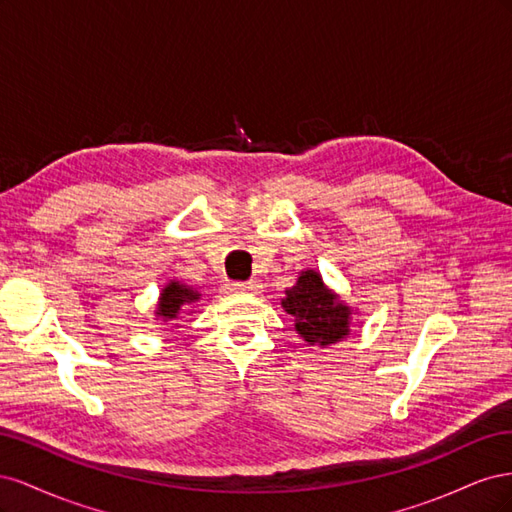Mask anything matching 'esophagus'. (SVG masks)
I'll list each match as a JSON object with an SVG mask.
<instances>
[{
	"instance_id": "34e87169",
	"label": "esophagus",
	"mask_w": 512,
	"mask_h": 512,
	"mask_svg": "<svg viewBox=\"0 0 512 512\" xmlns=\"http://www.w3.org/2000/svg\"><path fill=\"white\" fill-rule=\"evenodd\" d=\"M258 288L256 282H232L230 290L232 292H254Z\"/></svg>"
}]
</instances>
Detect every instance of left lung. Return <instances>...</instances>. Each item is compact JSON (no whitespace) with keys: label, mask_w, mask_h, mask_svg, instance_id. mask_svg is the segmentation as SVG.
Here are the masks:
<instances>
[{"label":"left lung","mask_w":512,"mask_h":512,"mask_svg":"<svg viewBox=\"0 0 512 512\" xmlns=\"http://www.w3.org/2000/svg\"><path fill=\"white\" fill-rule=\"evenodd\" d=\"M282 305L294 318V329L309 344L329 346L350 331V307L339 303L335 294L324 288L316 271L301 273L297 286L286 290Z\"/></svg>","instance_id":"left-lung-1"}]
</instances>
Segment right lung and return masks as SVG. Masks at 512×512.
<instances>
[{"mask_svg": "<svg viewBox=\"0 0 512 512\" xmlns=\"http://www.w3.org/2000/svg\"><path fill=\"white\" fill-rule=\"evenodd\" d=\"M200 299V294L188 286H183L179 282H170L164 290L158 303V316L164 320H175L179 312H185L192 303Z\"/></svg>", "mask_w": 512, "mask_h": 512, "instance_id": "add662e5", "label": "right lung"}]
</instances>
